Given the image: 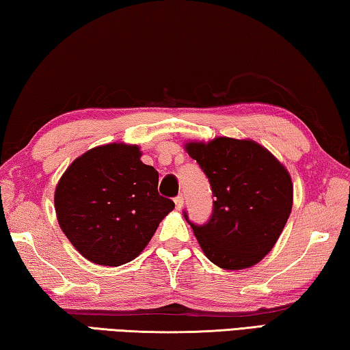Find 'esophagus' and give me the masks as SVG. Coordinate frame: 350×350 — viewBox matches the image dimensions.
<instances>
[{"instance_id": "34e87169", "label": "esophagus", "mask_w": 350, "mask_h": 350, "mask_svg": "<svg viewBox=\"0 0 350 350\" xmlns=\"http://www.w3.org/2000/svg\"><path fill=\"white\" fill-rule=\"evenodd\" d=\"M174 202H175L176 209H181L183 204H185V198H183V196H178V197L174 198Z\"/></svg>"}]
</instances>
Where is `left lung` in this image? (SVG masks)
I'll use <instances>...</instances> for the list:
<instances>
[{"mask_svg": "<svg viewBox=\"0 0 350 350\" xmlns=\"http://www.w3.org/2000/svg\"><path fill=\"white\" fill-rule=\"evenodd\" d=\"M189 157L208 176L215 202L203 225L192 226L203 253L217 267L242 270L270 253L293 206L288 170L251 139L215 137L189 142Z\"/></svg>", "mask_w": 350, "mask_h": 350, "instance_id": "obj_1", "label": "left lung"}]
</instances>
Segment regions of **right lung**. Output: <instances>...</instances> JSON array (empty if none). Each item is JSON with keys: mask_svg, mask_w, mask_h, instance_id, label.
Listing matches in <instances>:
<instances>
[{"mask_svg": "<svg viewBox=\"0 0 350 350\" xmlns=\"http://www.w3.org/2000/svg\"><path fill=\"white\" fill-rule=\"evenodd\" d=\"M62 231L97 265L119 267L141 254L175 203L158 193V172L137 146L94 147L72 161L55 187Z\"/></svg>", "mask_w": 350, "mask_h": 350, "instance_id": "right-lung-1", "label": "right lung"}]
</instances>
